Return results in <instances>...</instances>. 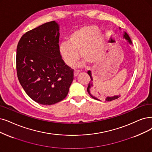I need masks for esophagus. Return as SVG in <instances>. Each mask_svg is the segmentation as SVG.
Wrapping results in <instances>:
<instances>
[{
    "label": "esophagus",
    "instance_id": "esophagus-1",
    "mask_svg": "<svg viewBox=\"0 0 152 152\" xmlns=\"http://www.w3.org/2000/svg\"><path fill=\"white\" fill-rule=\"evenodd\" d=\"M79 71H77V70H75L74 71V77H77V75L79 74Z\"/></svg>",
    "mask_w": 152,
    "mask_h": 152
}]
</instances>
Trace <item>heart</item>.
<instances>
[{
    "label": "heart",
    "instance_id": "b5f03b06",
    "mask_svg": "<svg viewBox=\"0 0 152 152\" xmlns=\"http://www.w3.org/2000/svg\"><path fill=\"white\" fill-rule=\"evenodd\" d=\"M96 26H85L75 30L69 36V41L58 45V52L66 65L71 66L80 56L90 64L99 62L105 47V38ZM83 63H80L82 65Z\"/></svg>",
    "mask_w": 152,
    "mask_h": 152
}]
</instances>
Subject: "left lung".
<instances>
[{"instance_id":"8db88e82","label":"left lung","mask_w":152,"mask_h":152,"mask_svg":"<svg viewBox=\"0 0 152 152\" xmlns=\"http://www.w3.org/2000/svg\"><path fill=\"white\" fill-rule=\"evenodd\" d=\"M124 39H125L127 42H129L130 44H132V40H131L130 37L129 36V35L127 34L125 32H124ZM87 73H88V74L89 75V76L91 78V82L90 81V83H89L88 87H87V92H88V94L91 96H92L93 99H94L95 100H100L101 99H103L104 98H105V101L110 102V101L114 100L115 99H117L120 96V95H115V96H110L105 97V95L102 94H103V93H102V92H101V91L99 90V89H95L94 88H92V87H93V83H92L93 79H92V74H91L90 70H88Z\"/></svg>"}]
</instances>
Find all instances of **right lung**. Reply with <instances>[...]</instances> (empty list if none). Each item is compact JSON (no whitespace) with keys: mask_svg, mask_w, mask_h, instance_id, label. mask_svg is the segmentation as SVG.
Listing matches in <instances>:
<instances>
[{"mask_svg":"<svg viewBox=\"0 0 152 152\" xmlns=\"http://www.w3.org/2000/svg\"><path fill=\"white\" fill-rule=\"evenodd\" d=\"M59 25L51 21L24 34L17 47L18 79L30 99L50 105L64 100L74 79V70L58 52Z\"/></svg>","mask_w":152,"mask_h":152,"instance_id":"1","label":"right lung"}]
</instances>
